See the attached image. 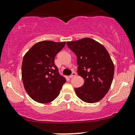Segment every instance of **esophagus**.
Wrapping results in <instances>:
<instances>
[{
    "mask_svg": "<svg viewBox=\"0 0 135 135\" xmlns=\"http://www.w3.org/2000/svg\"><path fill=\"white\" fill-rule=\"evenodd\" d=\"M76 75H77V74H76L75 72H73L72 74V75H70L69 76V77L70 78V79H71V78H73V77H75Z\"/></svg>",
    "mask_w": 135,
    "mask_h": 135,
    "instance_id": "1",
    "label": "esophagus"
}]
</instances>
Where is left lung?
<instances>
[{"label":"left lung","instance_id":"1","mask_svg":"<svg viewBox=\"0 0 135 135\" xmlns=\"http://www.w3.org/2000/svg\"><path fill=\"white\" fill-rule=\"evenodd\" d=\"M66 44L77 56V73L84 79V85L75 89L76 94L85 103L99 101L108 93L114 77V64L108 51L89 38Z\"/></svg>","mask_w":135,"mask_h":135}]
</instances>
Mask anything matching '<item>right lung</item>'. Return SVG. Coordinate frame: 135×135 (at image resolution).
Listing matches in <instances>:
<instances>
[{
	"mask_svg": "<svg viewBox=\"0 0 135 135\" xmlns=\"http://www.w3.org/2000/svg\"><path fill=\"white\" fill-rule=\"evenodd\" d=\"M66 42L40 41L26 53L22 63V79L28 95L40 103H49L59 95L66 79L55 64L56 54Z\"/></svg>",
	"mask_w": 135,
	"mask_h": 135,
	"instance_id": "add662e5",
	"label": "right lung"
}]
</instances>
